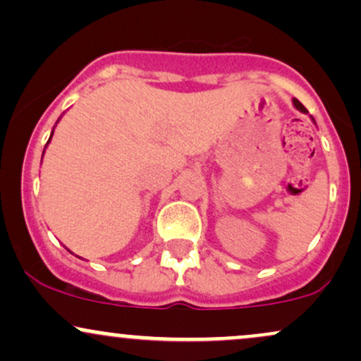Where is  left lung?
Masks as SVG:
<instances>
[{"instance_id":"1","label":"left lung","mask_w":361,"mask_h":361,"mask_svg":"<svg viewBox=\"0 0 361 361\" xmlns=\"http://www.w3.org/2000/svg\"><path fill=\"white\" fill-rule=\"evenodd\" d=\"M292 103H293V106H295V109H297V110H299V111H302V114H309V111H307V109H305V106H304V105H302V103H300L299 100H297V98H293V100H292ZM310 118H312V117H310ZM312 122H314V118H312ZM314 123H316V122H314Z\"/></svg>"}]
</instances>
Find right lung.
Listing matches in <instances>:
<instances>
[{"instance_id":"add662e5","label":"right lung","mask_w":361,"mask_h":361,"mask_svg":"<svg viewBox=\"0 0 361 361\" xmlns=\"http://www.w3.org/2000/svg\"><path fill=\"white\" fill-rule=\"evenodd\" d=\"M59 118H61V117H59ZM57 122H59V120H57ZM57 122H56V123H57ZM52 135H54V130L51 132V137H49V140H47V144H45V147H47V146H49V142H51ZM44 152H45V149H44ZM44 152H42V157H44ZM68 251H69V250H68ZM69 252H71V251H69Z\"/></svg>"}]
</instances>
